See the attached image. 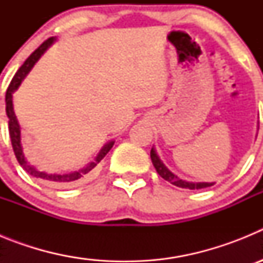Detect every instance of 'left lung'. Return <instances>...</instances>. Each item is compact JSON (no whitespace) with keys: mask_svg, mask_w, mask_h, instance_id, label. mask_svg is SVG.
I'll list each match as a JSON object with an SVG mask.
<instances>
[{"mask_svg":"<svg viewBox=\"0 0 263 263\" xmlns=\"http://www.w3.org/2000/svg\"><path fill=\"white\" fill-rule=\"evenodd\" d=\"M150 157H152V162L154 164L155 170H157V173L159 174L164 180L170 182L171 184L176 185V187L180 188H188V190H201V188H206L213 185L215 183H208V182H199V183H194V182H187V180H183V179L179 178L178 175L173 174L164 166V163L160 160V158L158 157L157 152H155V148L153 147L152 152H150Z\"/></svg>","mask_w":263,"mask_h":263,"instance_id":"left-lung-1","label":"left lung"}]
</instances>
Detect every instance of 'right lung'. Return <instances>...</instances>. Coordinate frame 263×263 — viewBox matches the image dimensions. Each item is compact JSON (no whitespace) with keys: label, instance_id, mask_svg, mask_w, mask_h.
Listing matches in <instances>:
<instances>
[{"label":"right lung","instance_id":"1","mask_svg":"<svg viewBox=\"0 0 263 263\" xmlns=\"http://www.w3.org/2000/svg\"><path fill=\"white\" fill-rule=\"evenodd\" d=\"M57 41L55 36L52 38H48L47 41L43 42L38 48H36L34 52L30 55L26 59V62L23 63L21 68L18 69L17 73L14 75L13 80H11L10 85H9L8 90H6V97H5V101H6V115L9 117V133H10V139H11V145H13L14 154L17 157L18 163L22 166V168L26 171L27 174H30L31 176L36 179H42L47 182L50 185H53V187L58 188H64L69 187V185H75L79 184L80 182L85 180V179L89 178L92 174L95 173L97 164L101 162L104 157L109 153L113 145H115V141H109L108 143L103 146V148L100 150V153L97 154V157L95 158L93 162L88 163L87 166L83 167V168L78 170V171H72V173H66V174H48L45 173V171H41L36 167H34L32 164L29 163V160L25 158V154H23V148L22 143H21V126L18 124L17 116L14 113V106H13V93L18 89V87L21 85V83L23 81V79L26 78V75L31 71V68L34 67L36 62L39 60V58L46 52L48 47L52 45L53 42Z\"/></svg>","mask_w":263,"mask_h":263}]
</instances>
